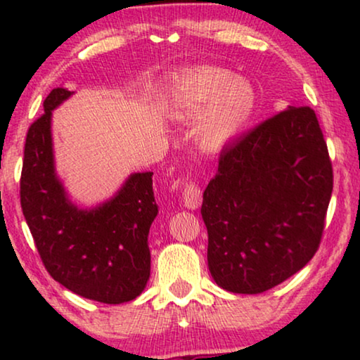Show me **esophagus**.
<instances>
[{
  "mask_svg": "<svg viewBox=\"0 0 360 360\" xmlns=\"http://www.w3.org/2000/svg\"><path fill=\"white\" fill-rule=\"evenodd\" d=\"M184 203L188 210H196L201 205V190L193 180H185L184 188Z\"/></svg>",
  "mask_w": 360,
  "mask_h": 360,
  "instance_id": "1",
  "label": "esophagus"
}]
</instances>
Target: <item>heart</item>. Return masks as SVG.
Returning <instances> with one entry per match:
<instances>
[{
	"instance_id": "heart-1",
	"label": "heart",
	"mask_w": 360,
	"mask_h": 360,
	"mask_svg": "<svg viewBox=\"0 0 360 360\" xmlns=\"http://www.w3.org/2000/svg\"><path fill=\"white\" fill-rule=\"evenodd\" d=\"M254 90L248 82L219 67H201L180 78L172 88L167 110L176 120L195 122V139L206 152L228 146L249 121Z\"/></svg>"
}]
</instances>
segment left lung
<instances>
[{
	"label": "left lung",
	"mask_w": 360,
	"mask_h": 360,
	"mask_svg": "<svg viewBox=\"0 0 360 360\" xmlns=\"http://www.w3.org/2000/svg\"><path fill=\"white\" fill-rule=\"evenodd\" d=\"M333 165L309 106H288L221 150L201 216L221 288L255 295L302 270L321 243Z\"/></svg>",
	"instance_id": "left-lung-1"
}]
</instances>
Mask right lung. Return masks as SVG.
Wrapping results in <instances>:
<instances>
[{
	"label": "right lung",
	"mask_w": 360,
	"mask_h": 360,
	"mask_svg": "<svg viewBox=\"0 0 360 360\" xmlns=\"http://www.w3.org/2000/svg\"><path fill=\"white\" fill-rule=\"evenodd\" d=\"M72 91L53 88L29 127L21 172V208L47 272L83 298L120 304L139 297L150 277L149 229L159 213L152 172L132 174L111 200L80 210L53 165L52 111Z\"/></svg>",
	"instance_id": "obj_1"
}]
</instances>
